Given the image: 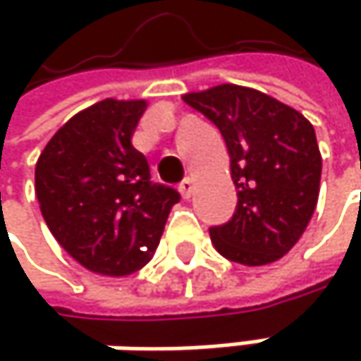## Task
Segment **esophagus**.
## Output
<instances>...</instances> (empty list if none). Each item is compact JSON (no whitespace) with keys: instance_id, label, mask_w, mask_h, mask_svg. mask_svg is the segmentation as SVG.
<instances>
[{"instance_id":"1","label":"esophagus","mask_w":361,"mask_h":361,"mask_svg":"<svg viewBox=\"0 0 361 361\" xmlns=\"http://www.w3.org/2000/svg\"><path fill=\"white\" fill-rule=\"evenodd\" d=\"M180 192H181V196H183V198L188 200V198H190V196L194 194V181L190 180V178H188V180L181 181V183H180Z\"/></svg>"}]
</instances>
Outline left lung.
<instances>
[{
  "label": "left lung",
  "mask_w": 361,
  "mask_h": 361,
  "mask_svg": "<svg viewBox=\"0 0 361 361\" xmlns=\"http://www.w3.org/2000/svg\"><path fill=\"white\" fill-rule=\"evenodd\" d=\"M221 131L238 204L211 228V243L230 261L257 267L290 251L318 204L322 154L314 125L280 100L224 83L181 96Z\"/></svg>",
  "instance_id": "1"
}]
</instances>
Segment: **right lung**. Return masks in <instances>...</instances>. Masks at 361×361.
<instances>
[{
    "instance_id": "1",
    "label": "right lung",
    "mask_w": 361,
    "mask_h": 361,
    "mask_svg": "<svg viewBox=\"0 0 361 361\" xmlns=\"http://www.w3.org/2000/svg\"><path fill=\"white\" fill-rule=\"evenodd\" d=\"M146 100H100L71 116L35 165L41 215L85 269L121 278L157 251L180 194L150 181V167L131 144Z\"/></svg>"
}]
</instances>
